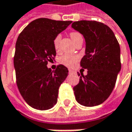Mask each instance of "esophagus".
Segmentation results:
<instances>
[{"label":"esophagus","mask_w":132,"mask_h":132,"mask_svg":"<svg viewBox=\"0 0 132 132\" xmlns=\"http://www.w3.org/2000/svg\"><path fill=\"white\" fill-rule=\"evenodd\" d=\"M69 72L70 73H72V72H74V71H73V70H72V69H69Z\"/></svg>","instance_id":"1"}]
</instances>
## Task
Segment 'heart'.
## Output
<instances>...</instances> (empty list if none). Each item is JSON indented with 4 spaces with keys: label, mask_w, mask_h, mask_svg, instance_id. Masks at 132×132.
Returning a JSON list of instances; mask_svg holds the SVG:
<instances>
[{
    "label": "heart",
    "mask_w": 132,
    "mask_h": 132,
    "mask_svg": "<svg viewBox=\"0 0 132 132\" xmlns=\"http://www.w3.org/2000/svg\"><path fill=\"white\" fill-rule=\"evenodd\" d=\"M81 34L77 33V32H72L70 34V37L72 40H76L79 37H80ZM60 40H61V35L58 34L55 37L53 40V47L56 51H58L60 50ZM79 60V57L76 55H72V54H64L63 55L60 59V63L64 66H68V67H72L74 66L77 61Z\"/></svg>",
    "instance_id": "obj_1"
}]
</instances>
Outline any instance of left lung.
I'll use <instances>...</instances> for the list:
<instances>
[{"mask_svg":"<svg viewBox=\"0 0 132 132\" xmlns=\"http://www.w3.org/2000/svg\"><path fill=\"white\" fill-rule=\"evenodd\" d=\"M72 27L85 38L80 66L88 69L86 76L79 74V82L73 88L76 99L84 106L98 105L111 95L121 70L119 42L107 25L98 21H76Z\"/></svg>","mask_w":132,"mask_h":132,"instance_id":"1","label":"left lung"}]
</instances>
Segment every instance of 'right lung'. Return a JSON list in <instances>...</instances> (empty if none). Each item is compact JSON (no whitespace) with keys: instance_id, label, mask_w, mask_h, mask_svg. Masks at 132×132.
I'll return each instance as SVG.
<instances>
[{"instance_id":"1","label":"right lung","mask_w":132,"mask_h":132,"mask_svg":"<svg viewBox=\"0 0 132 132\" xmlns=\"http://www.w3.org/2000/svg\"><path fill=\"white\" fill-rule=\"evenodd\" d=\"M72 21L39 18L30 22L16 42L13 66L18 89L32 108L47 110L57 102L59 88L68 76L63 65L47 67L56 56L53 40Z\"/></svg>"}]
</instances>
